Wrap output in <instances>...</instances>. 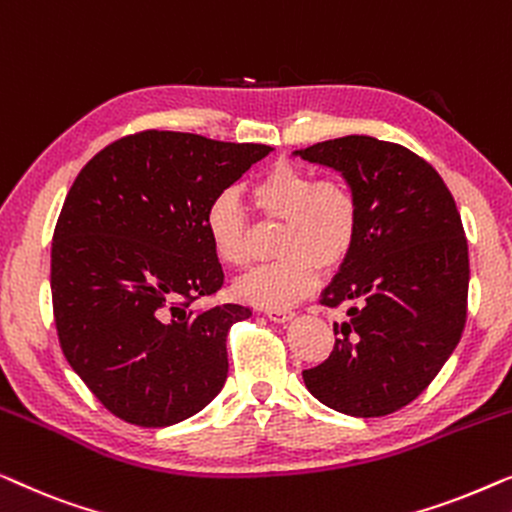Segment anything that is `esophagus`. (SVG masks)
I'll return each mask as SVG.
<instances>
[{"label":"esophagus","mask_w":512,"mask_h":512,"mask_svg":"<svg viewBox=\"0 0 512 512\" xmlns=\"http://www.w3.org/2000/svg\"><path fill=\"white\" fill-rule=\"evenodd\" d=\"M266 318L273 322H287L294 318L292 311H285V308H266Z\"/></svg>","instance_id":"34e87169"}]
</instances>
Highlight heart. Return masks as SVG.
<instances>
[{"mask_svg":"<svg viewBox=\"0 0 512 512\" xmlns=\"http://www.w3.org/2000/svg\"><path fill=\"white\" fill-rule=\"evenodd\" d=\"M250 201L266 222H283L276 262L236 283L241 299L259 306H290L318 283L320 269L348 262L359 236V199L341 178H318L311 169L278 162L250 187ZM206 232L222 264L248 269L257 257L248 213L232 194H220L206 211Z\"/></svg>","mask_w":512,"mask_h":512,"instance_id":"heart-1","label":"heart"}]
</instances>
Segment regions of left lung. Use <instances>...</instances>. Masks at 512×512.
Segmentation results:
<instances>
[{"instance_id":"8db88e82","label":"left lung","mask_w":512,"mask_h":512,"mask_svg":"<svg viewBox=\"0 0 512 512\" xmlns=\"http://www.w3.org/2000/svg\"><path fill=\"white\" fill-rule=\"evenodd\" d=\"M345 176L359 236L320 304L348 306L308 392L352 417H383L427 390L457 348L469 306V243L448 185L399 143L343 136L297 150Z\"/></svg>"}]
</instances>
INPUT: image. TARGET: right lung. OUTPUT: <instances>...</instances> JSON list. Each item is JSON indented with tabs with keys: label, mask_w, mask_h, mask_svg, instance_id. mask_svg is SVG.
<instances>
[{
	"label": "right lung",
	"mask_w": 512,
	"mask_h": 512,
	"mask_svg": "<svg viewBox=\"0 0 512 512\" xmlns=\"http://www.w3.org/2000/svg\"><path fill=\"white\" fill-rule=\"evenodd\" d=\"M262 143L143 129L81 169L50 248L60 348L115 417L169 427L227 378V334L253 308L208 301L225 273L206 211L271 153Z\"/></svg>",
	"instance_id": "1"
}]
</instances>
